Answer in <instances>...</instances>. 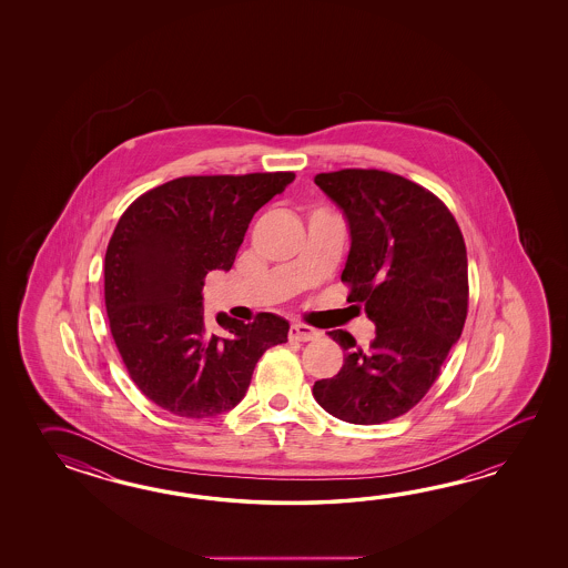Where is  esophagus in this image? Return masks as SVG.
Returning a JSON list of instances; mask_svg holds the SVG:
<instances>
[{
    "mask_svg": "<svg viewBox=\"0 0 568 568\" xmlns=\"http://www.w3.org/2000/svg\"><path fill=\"white\" fill-rule=\"evenodd\" d=\"M318 335L321 333L313 328V326L302 325V323H294V325L290 326V338L292 341H313Z\"/></svg>",
    "mask_w": 568,
    "mask_h": 568,
    "instance_id": "obj_1",
    "label": "esophagus"
}]
</instances>
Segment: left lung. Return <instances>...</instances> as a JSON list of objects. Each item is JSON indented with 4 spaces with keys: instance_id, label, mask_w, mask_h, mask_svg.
I'll return each mask as SVG.
<instances>
[{
    "instance_id": "8db88e82",
    "label": "left lung",
    "mask_w": 568,
    "mask_h": 568,
    "mask_svg": "<svg viewBox=\"0 0 568 568\" xmlns=\"http://www.w3.org/2000/svg\"><path fill=\"white\" fill-rule=\"evenodd\" d=\"M349 223L341 280L375 325L367 349L347 331L328 335L345 351L341 372L314 382L316 402L338 420L382 424L414 408L459 341L467 304V250L445 203L384 170L314 176Z\"/></svg>"
}]
</instances>
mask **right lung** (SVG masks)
<instances>
[{"label":"right lung","instance_id":"1","mask_svg":"<svg viewBox=\"0 0 568 568\" xmlns=\"http://www.w3.org/2000/svg\"><path fill=\"white\" fill-rule=\"evenodd\" d=\"M294 172L182 176L135 199L105 254L111 335L145 398L182 418H213L242 402L255 363L288 341V321L203 313L205 276L231 270L257 209Z\"/></svg>","mask_w":568,"mask_h":568}]
</instances>
